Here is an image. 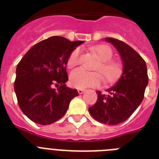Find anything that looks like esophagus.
Segmentation results:
<instances>
[{
	"mask_svg": "<svg viewBox=\"0 0 159 159\" xmlns=\"http://www.w3.org/2000/svg\"><path fill=\"white\" fill-rule=\"evenodd\" d=\"M85 92H86V90H85V89H78V90H77V92H78L79 94H83Z\"/></svg>",
	"mask_w": 159,
	"mask_h": 159,
	"instance_id": "obj_1",
	"label": "esophagus"
}]
</instances>
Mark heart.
<instances>
[{
    "label": "heart",
    "instance_id": "b5f03b06",
    "mask_svg": "<svg viewBox=\"0 0 159 159\" xmlns=\"http://www.w3.org/2000/svg\"><path fill=\"white\" fill-rule=\"evenodd\" d=\"M92 51L99 58V62L95 69L101 73L106 82H111L116 78L120 72V65L117 62L111 61L113 52L111 47L106 44H100L92 48ZM80 50L76 48L67 57V66L69 68L76 67L79 62ZM101 76L98 72H87L82 69H76L70 73V85L76 88H86L90 87H97L101 83Z\"/></svg>",
    "mask_w": 159,
    "mask_h": 159
}]
</instances>
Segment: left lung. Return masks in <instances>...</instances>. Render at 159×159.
Returning a JSON list of instances; mask_svg holds the SVG:
<instances>
[{"mask_svg": "<svg viewBox=\"0 0 159 159\" xmlns=\"http://www.w3.org/2000/svg\"><path fill=\"white\" fill-rule=\"evenodd\" d=\"M106 41L120 53L123 72L116 84L106 90V94L97 92V102L88 111L97 121L114 125L125 121L140 105L148 77L145 61L134 48L116 39L106 38Z\"/></svg>", "mask_w": 159, "mask_h": 159, "instance_id": "8db88e82", "label": "left lung"}]
</instances>
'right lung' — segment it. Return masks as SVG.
<instances>
[{
  "instance_id": "1",
  "label": "right lung",
  "mask_w": 159,
  "mask_h": 159,
  "mask_svg": "<svg viewBox=\"0 0 159 159\" xmlns=\"http://www.w3.org/2000/svg\"><path fill=\"white\" fill-rule=\"evenodd\" d=\"M83 41H69L53 36L36 43L25 54L16 67L14 84L20 108L30 120L50 125L67 112L77 89L66 87V65L70 53ZM60 84L57 90L52 85Z\"/></svg>"
}]
</instances>
